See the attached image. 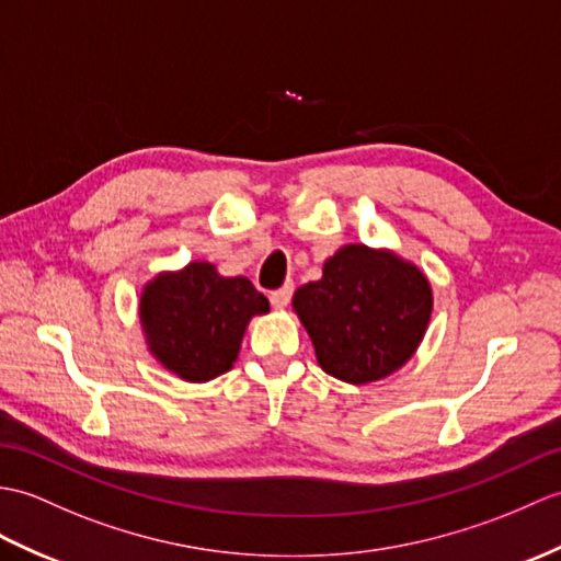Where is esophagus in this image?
I'll list each match as a JSON object with an SVG mask.
<instances>
[{
    "mask_svg": "<svg viewBox=\"0 0 561 561\" xmlns=\"http://www.w3.org/2000/svg\"><path fill=\"white\" fill-rule=\"evenodd\" d=\"M291 294H294V286L291 284H284L282 289H277V291H272L270 294V301H272V308H277V310H282V308H286V304L291 301Z\"/></svg>",
    "mask_w": 561,
    "mask_h": 561,
    "instance_id": "esophagus-1",
    "label": "esophagus"
}]
</instances>
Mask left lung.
Returning <instances> with one entry per match:
<instances>
[{
    "label": "left lung",
    "instance_id": "obj_1",
    "mask_svg": "<svg viewBox=\"0 0 561 561\" xmlns=\"http://www.w3.org/2000/svg\"><path fill=\"white\" fill-rule=\"evenodd\" d=\"M320 368L348 385H368L407 366L433 316L425 272L389 249L342 245L322 277L294 294Z\"/></svg>",
    "mask_w": 561,
    "mask_h": 561
}]
</instances>
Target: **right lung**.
Segmentation results:
<instances>
[{"mask_svg": "<svg viewBox=\"0 0 561 561\" xmlns=\"http://www.w3.org/2000/svg\"><path fill=\"white\" fill-rule=\"evenodd\" d=\"M267 310L251 279L221 277L207 260L158 272L138 301L150 356L184 382H210L231 370L245 328Z\"/></svg>", "mask_w": 561, "mask_h": 561, "instance_id": "1", "label": "right lung"}]
</instances>
